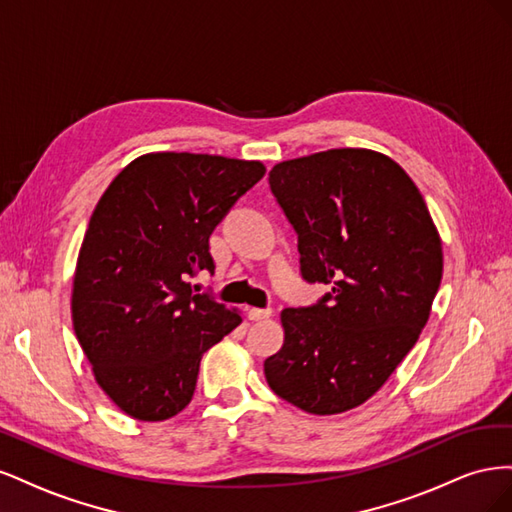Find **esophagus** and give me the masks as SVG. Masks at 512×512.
I'll return each instance as SVG.
<instances>
[{"label": "esophagus", "mask_w": 512, "mask_h": 512, "mask_svg": "<svg viewBox=\"0 0 512 512\" xmlns=\"http://www.w3.org/2000/svg\"><path fill=\"white\" fill-rule=\"evenodd\" d=\"M247 316H250V320H267L273 316L271 309H258V307H252L250 312H247Z\"/></svg>", "instance_id": "esophagus-1"}]
</instances>
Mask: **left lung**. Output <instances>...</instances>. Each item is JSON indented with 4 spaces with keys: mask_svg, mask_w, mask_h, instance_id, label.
I'll return each mask as SVG.
<instances>
[{
    "mask_svg": "<svg viewBox=\"0 0 512 512\" xmlns=\"http://www.w3.org/2000/svg\"><path fill=\"white\" fill-rule=\"evenodd\" d=\"M271 190L299 232L314 307L282 312L284 346L265 361L271 391L307 414L359 408L391 378L429 320L442 239L425 198L374 149H327L275 164Z\"/></svg>",
    "mask_w": 512,
    "mask_h": 512,
    "instance_id": "left-lung-1",
    "label": "left lung"
}]
</instances>
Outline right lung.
<instances>
[{"label": "right lung", "mask_w": 512, "mask_h": 512, "mask_svg": "<svg viewBox=\"0 0 512 512\" xmlns=\"http://www.w3.org/2000/svg\"><path fill=\"white\" fill-rule=\"evenodd\" d=\"M258 160L153 151L111 181L91 213L72 277V324L100 389L136 421L190 404L203 354L241 324L196 294L209 237L265 175Z\"/></svg>", "instance_id": "right-lung-1"}]
</instances>
